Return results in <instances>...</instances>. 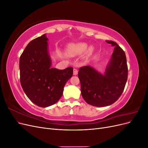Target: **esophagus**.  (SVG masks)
I'll list each match as a JSON object with an SVG mask.
<instances>
[{"label": "esophagus", "mask_w": 148, "mask_h": 148, "mask_svg": "<svg viewBox=\"0 0 148 148\" xmlns=\"http://www.w3.org/2000/svg\"><path fill=\"white\" fill-rule=\"evenodd\" d=\"M78 74V70L76 69H73V75H77Z\"/></svg>", "instance_id": "obj_1"}]
</instances>
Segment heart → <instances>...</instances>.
<instances>
[{"label":"heart","instance_id":"b5f03b06","mask_svg":"<svg viewBox=\"0 0 148 148\" xmlns=\"http://www.w3.org/2000/svg\"><path fill=\"white\" fill-rule=\"evenodd\" d=\"M88 44L84 42H78L71 44L67 47L66 51L70 56H77L87 51Z\"/></svg>","mask_w":148,"mask_h":148}]
</instances>
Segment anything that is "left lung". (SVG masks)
Masks as SVG:
<instances>
[{
	"instance_id": "left-lung-1",
	"label": "left lung",
	"mask_w": 148,
	"mask_h": 148,
	"mask_svg": "<svg viewBox=\"0 0 148 148\" xmlns=\"http://www.w3.org/2000/svg\"><path fill=\"white\" fill-rule=\"evenodd\" d=\"M114 47L104 74L91 66L79 69L81 93L88 104L96 107L108 106L117 101L122 95L128 78L127 58L118 44L106 41Z\"/></svg>"
}]
</instances>
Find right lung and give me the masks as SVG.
<instances>
[{
    "label": "right lung",
    "mask_w": 148,
    "mask_h": 148,
    "mask_svg": "<svg viewBox=\"0 0 148 148\" xmlns=\"http://www.w3.org/2000/svg\"><path fill=\"white\" fill-rule=\"evenodd\" d=\"M46 34L32 40L20 58V83L29 100L39 107L51 106L63 95L64 88L72 77L73 68H52Z\"/></svg>",
    "instance_id": "obj_1"
}]
</instances>
